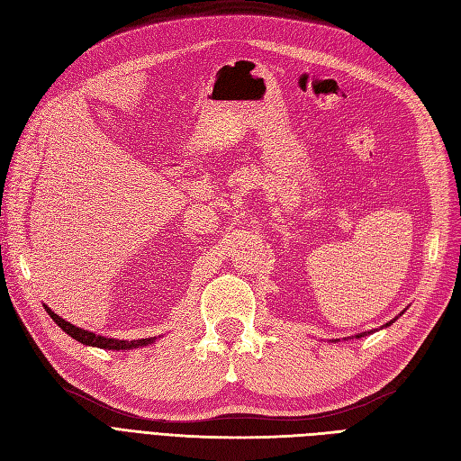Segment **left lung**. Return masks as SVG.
Returning a JSON list of instances; mask_svg holds the SVG:
<instances>
[{"mask_svg": "<svg viewBox=\"0 0 461 461\" xmlns=\"http://www.w3.org/2000/svg\"><path fill=\"white\" fill-rule=\"evenodd\" d=\"M402 313H403V312H402ZM402 313H400V315H402ZM396 319H398V317H394L393 321H388V323H386V325H383L381 329H384V327H390V325H393V323H394V321H396ZM371 332H375V330H367V332H359V334H356V339H361V337H366V334H371ZM337 340H339V339H337ZM337 340H334V342H337Z\"/></svg>", "mask_w": 461, "mask_h": 461, "instance_id": "left-lung-1", "label": "left lung"}]
</instances>
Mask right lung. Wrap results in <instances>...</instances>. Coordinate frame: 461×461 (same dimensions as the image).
Segmentation results:
<instances>
[{
  "label": "right lung",
  "mask_w": 461,
  "mask_h": 461,
  "mask_svg": "<svg viewBox=\"0 0 461 461\" xmlns=\"http://www.w3.org/2000/svg\"><path fill=\"white\" fill-rule=\"evenodd\" d=\"M44 310L48 312V315L58 323L68 337L78 340L80 344L85 346H94V348H102V350H134V348H142V346H148V344H153L156 342V337L151 339H142V340H117V339H107V337H102V334H94L86 329H80L73 323H68V321H65L63 317H59L58 313H53L48 305H44Z\"/></svg>",
  "instance_id": "add662e5"
}]
</instances>
